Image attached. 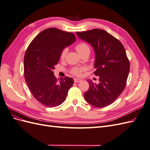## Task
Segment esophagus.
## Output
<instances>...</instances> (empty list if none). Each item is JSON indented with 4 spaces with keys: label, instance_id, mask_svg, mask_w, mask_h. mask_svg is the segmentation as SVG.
Listing matches in <instances>:
<instances>
[{
    "label": "esophagus",
    "instance_id": "obj_1",
    "mask_svg": "<svg viewBox=\"0 0 150 150\" xmlns=\"http://www.w3.org/2000/svg\"><path fill=\"white\" fill-rule=\"evenodd\" d=\"M82 80H80V79H74V82H75V83H79V82H81Z\"/></svg>",
    "mask_w": 150,
    "mask_h": 150
}]
</instances>
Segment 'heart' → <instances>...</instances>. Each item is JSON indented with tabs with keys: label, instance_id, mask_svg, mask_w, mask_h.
I'll list each match as a JSON object with an SVG mask.
<instances>
[{
	"label": "heart",
	"instance_id": "heart-1",
	"mask_svg": "<svg viewBox=\"0 0 150 150\" xmlns=\"http://www.w3.org/2000/svg\"><path fill=\"white\" fill-rule=\"evenodd\" d=\"M75 49L80 55L81 54L86 52H90V51H91V47L87 43H86V42H80V43H79L76 45ZM67 51H68L67 48H64L62 50V51H61V54H60V58L61 59H64V57L66 56V54L67 53ZM84 70H85V68L74 67L71 70V73L73 75L80 76Z\"/></svg>",
	"mask_w": 150,
	"mask_h": 150
}]
</instances>
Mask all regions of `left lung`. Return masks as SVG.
Returning a JSON list of instances; mask_svg holds the SVG:
<instances>
[{"mask_svg":"<svg viewBox=\"0 0 150 150\" xmlns=\"http://www.w3.org/2000/svg\"><path fill=\"white\" fill-rule=\"evenodd\" d=\"M76 33L93 47L96 54L94 74L99 76V84L87 80L89 88L84 98L95 107L108 106L118 98L126 86L130 63L124 45L103 30L94 28Z\"/></svg>","mask_w":150,"mask_h":150,"instance_id":"obj_1","label":"left lung"}]
</instances>
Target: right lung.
Listing matches in <instances>:
<instances>
[{
  "mask_svg": "<svg viewBox=\"0 0 150 150\" xmlns=\"http://www.w3.org/2000/svg\"><path fill=\"white\" fill-rule=\"evenodd\" d=\"M75 40L74 33L49 28L38 33L26 49L25 79L33 96L42 105L56 107L66 99L74 80L68 76L57 79L52 70L62 50Z\"/></svg>",
  "mask_w": 150,
  "mask_h": 150,
  "instance_id": "obj_1",
  "label": "right lung"
}]
</instances>
